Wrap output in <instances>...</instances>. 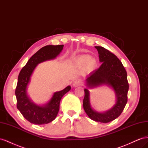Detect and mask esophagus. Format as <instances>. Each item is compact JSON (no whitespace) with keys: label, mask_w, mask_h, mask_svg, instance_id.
Returning a JSON list of instances; mask_svg holds the SVG:
<instances>
[{"label":"esophagus","mask_w":148,"mask_h":148,"mask_svg":"<svg viewBox=\"0 0 148 148\" xmlns=\"http://www.w3.org/2000/svg\"><path fill=\"white\" fill-rule=\"evenodd\" d=\"M82 84V82L79 80H75L73 83V87H77L78 86H80Z\"/></svg>","instance_id":"34e87169"}]
</instances>
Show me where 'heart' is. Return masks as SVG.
I'll return each mask as SVG.
<instances>
[{"label":"heart","mask_w":148,"mask_h":148,"mask_svg":"<svg viewBox=\"0 0 148 148\" xmlns=\"http://www.w3.org/2000/svg\"><path fill=\"white\" fill-rule=\"evenodd\" d=\"M76 64L80 67L84 66L86 70L92 71L97 66V62L95 58L90 57L89 55L84 54L77 58L76 60Z\"/></svg>","instance_id":"1"}]
</instances>
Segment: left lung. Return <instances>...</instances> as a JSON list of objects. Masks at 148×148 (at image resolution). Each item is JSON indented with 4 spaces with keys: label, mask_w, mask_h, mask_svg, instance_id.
<instances>
[{
    "label": "left lung",
    "mask_w": 148,
    "mask_h": 148,
    "mask_svg": "<svg viewBox=\"0 0 148 148\" xmlns=\"http://www.w3.org/2000/svg\"><path fill=\"white\" fill-rule=\"evenodd\" d=\"M95 48L98 51L102 65L99 69L87 76L85 79L87 88L84 89L83 108L91 120L101 123H108L117 119L122 114L127 102L129 88L127 74L122 62L114 53L101 46H95ZM102 85H106L113 89L116 101L111 109L99 113L92 108L88 89Z\"/></svg>",
    "instance_id": "8db88e82"
}]
</instances>
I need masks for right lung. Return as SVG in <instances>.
Listing matches in <instances>:
<instances>
[{
    "label": "right lung",
    "instance_id": "obj_1",
    "mask_svg": "<svg viewBox=\"0 0 148 148\" xmlns=\"http://www.w3.org/2000/svg\"><path fill=\"white\" fill-rule=\"evenodd\" d=\"M63 47L64 45H49L40 49L30 58L19 73L15 90L17 109L31 123L47 124L54 120L59 112L62 97L71 89L70 86H68L63 90L55 92L50 100L43 105L35 104L30 99L27 92L31 77L36 67L41 62L56 59Z\"/></svg>",
    "mask_w": 148,
    "mask_h": 148
}]
</instances>
